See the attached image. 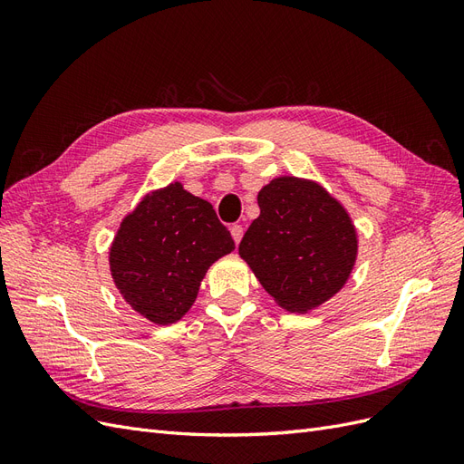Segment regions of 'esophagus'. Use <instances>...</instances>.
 <instances>
[{"mask_svg": "<svg viewBox=\"0 0 464 464\" xmlns=\"http://www.w3.org/2000/svg\"><path fill=\"white\" fill-rule=\"evenodd\" d=\"M230 234H232V237H234L236 246H237V244H240V240H242V236H244V228L240 227V224H232V227H230Z\"/></svg>", "mask_w": 464, "mask_h": 464, "instance_id": "1", "label": "esophagus"}]
</instances>
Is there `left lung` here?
<instances>
[{
  "mask_svg": "<svg viewBox=\"0 0 464 464\" xmlns=\"http://www.w3.org/2000/svg\"><path fill=\"white\" fill-rule=\"evenodd\" d=\"M261 215L244 234L240 257L286 312L307 314L339 292L353 273L358 234L346 208L317 181L271 179Z\"/></svg>",
  "mask_w": 464,
  "mask_h": 464,
  "instance_id": "8db88e82",
  "label": "left lung"
}]
</instances>
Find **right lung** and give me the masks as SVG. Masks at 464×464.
Masks as SVG:
<instances>
[{
	"label": "right lung",
	"mask_w": 464,
	"mask_h": 464,
	"mask_svg": "<svg viewBox=\"0 0 464 464\" xmlns=\"http://www.w3.org/2000/svg\"><path fill=\"white\" fill-rule=\"evenodd\" d=\"M234 249L213 205L179 181L150 191L120 224L110 271L123 300L157 325L193 305L207 269Z\"/></svg>",
	"instance_id": "add662e5"
}]
</instances>
